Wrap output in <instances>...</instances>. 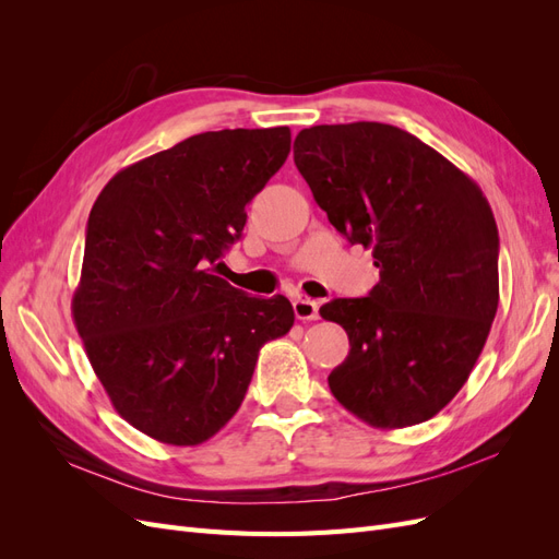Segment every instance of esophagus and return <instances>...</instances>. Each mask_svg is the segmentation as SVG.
I'll list each match as a JSON object with an SVG mask.
<instances>
[{
	"instance_id": "esophagus-1",
	"label": "esophagus",
	"mask_w": 559,
	"mask_h": 559,
	"mask_svg": "<svg viewBox=\"0 0 559 559\" xmlns=\"http://www.w3.org/2000/svg\"><path fill=\"white\" fill-rule=\"evenodd\" d=\"M294 314L300 321H314V319H319V302L310 300V298H298L294 302Z\"/></svg>"
}]
</instances>
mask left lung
<instances>
[{"label":"left lung","instance_id":"8db88e82","mask_svg":"<svg viewBox=\"0 0 559 559\" xmlns=\"http://www.w3.org/2000/svg\"><path fill=\"white\" fill-rule=\"evenodd\" d=\"M294 163L380 282L319 314L347 331L333 396L370 427L431 419L476 366L499 306V233L480 186L401 128L359 121L298 132Z\"/></svg>","mask_w":559,"mask_h":559}]
</instances>
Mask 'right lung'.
I'll return each mask as SVG.
<instances>
[{"instance_id": "1", "label": "right lung", "mask_w": 559, "mask_h": 559, "mask_svg": "<svg viewBox=\"0 0 559 559\" xmlns=\"http://www.w3.org/2000/svg\"><path fill=\"white\" fill-rule=\"evenodd\" d=\"M289 151L286 126L193 134L116 173L91 210L74 324L116 413L165 445L224 429L261 347L294 326L284 296L210 267Z\"/></svg>"}]
</instances>
